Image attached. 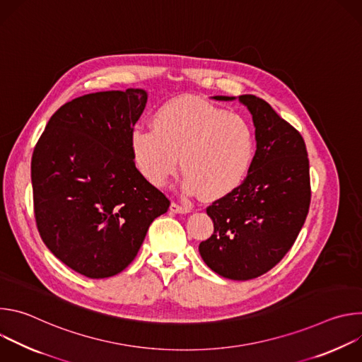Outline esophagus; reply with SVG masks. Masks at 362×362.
I'll list each match as a JSON object with an SVG mask.
<instances>
[{
  "instance_id": "esophagus-1",
  "label": "esophagus",
  "mask_w": 362,
  "mask_h": 362,
  "mask_svg": "<svg viewBox=\"0 0 362 362\" xmlns=\"http://www.w3.org/2000/svg\"><path fill=\"white\" fill-rule=\"evenodd\" d=\"M170 212H173V214H189L190 208H187V206H182V204L176 203V202H172Z\"/></svg>"
}]
</instances>
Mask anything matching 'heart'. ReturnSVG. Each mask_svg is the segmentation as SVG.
I'll return each mask as SVG.
<instances>
[{
  "label": "heart",
  "instance_id": "b5f03b06",
  "mask_svg": "<svg viewBox=\"0 0 362 362\" xmlns=\"http://www.w3.org/2000/svg\"><path fill=\"white\" fill-rule=\"evenodd\" d=\"M132 151L141 175L156 187L168 185L180 158L183 190L219 199L247 176L256 141L249 122L196 97L172 98L154 112L151 129H134Z\"/></svg>",
  "mask_w": 362,
  "mask_h": 362
}]
</instances>
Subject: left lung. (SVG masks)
Masks as SVG:
<instances>
[{"label": "left lung", "mask_w": 362, "mask_h": 362, "mask_svg": "<svg viewBox=\"0 0 362 362\" xmlns=\"http://www.w3.org/2000/svg\"><path fill=\"white\" fill-rule=\"evenodd\" d=\"M239 101L252 115L255 158L242 185L206 209L214 235L199 253L218 275L247 281L271 271L292 247L309 211L311 182L300 133L265 100L243 94Z\"/></svg>", "instance_id": "8db88e82"}]
</instances>
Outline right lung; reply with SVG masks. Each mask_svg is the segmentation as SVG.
<instances>
[{
	"mask_svg": "<svg viewBox=\"0 0 362 362\" xmlns=\"http://www.w3.org/2000/svg\"><path fill=\"white\" fill-rule=\"evenodd\" d=\"M147 93L100 91L62 106L31 159L37 229L73 271L101 279L136 257L150 223L169 199L136 169L130 137Z\"/></svg>",
	"mask_w": 362,
	"mask_h": 362,
	"instance_id": "obj_1",
	"label": "right lung"
}]
</instances>
